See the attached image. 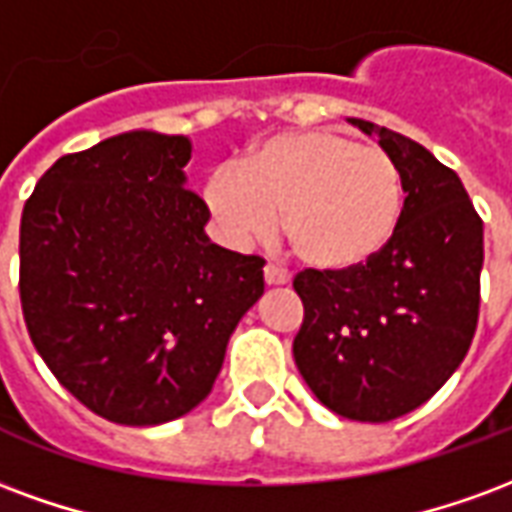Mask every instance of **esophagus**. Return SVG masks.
<instances>
[{"label": "esophagus", "instance_id": "esophagus-1", "mask_svg": "<svg viewBox=\"0 0 512 512\" xmlns=\"http://www.w3.org/2000/svg\"><path fill=\"white\" fill-rule=\"evenodd\" d=\"M263 277H266V285H288L290 282L288 271H285V268L274 266V263H268V266L263 268Z\"/></svg>", "mask_w": 512, "mask_h": 512}]
</instances>
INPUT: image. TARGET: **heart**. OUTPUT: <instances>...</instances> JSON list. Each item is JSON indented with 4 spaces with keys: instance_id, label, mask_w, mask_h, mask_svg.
<instances>
[{
    "instance_id": "heart-1",
    "label": "heart",
    "mask_w": 512,
    "mask_h": 512,
    "mask_svg": "<svg viewBox=\"0 0 512 512\" xmlns=\"http://www.w3.org/2000/svg\"><path fill=\"white\" fill-rule=\"evenodd\" d=\"M403 197L395 158L329 128L271 136L241 169H216L202 189L230 244L268 238L279 213L296 255L321 271H351L381 255L400 227Z\"/></svg>"
}]
</instances>
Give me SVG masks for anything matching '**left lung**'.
<instances>
[{"label":"left lung","mask_w":512,"mask_h":512,"mask_svg":"<svg viewBox=\"0 0 512 512\" xmlns=\"http://www.w3.org/2000/svg\"><path fill=\"white\" fill-rule=\"evenodd\" d=\"M376 134L403 175V219L370 263L293 279L304 323L293 359L315 397L356 422H389L439 392L472 345L480 312L483 219L461 178L408 136Z\"/></svg>","instance_id":"8db88e82"}]
</instances>
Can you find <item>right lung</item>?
Wrapping results in <instances>:
<instances>
[{
    "mask_svg": "<svg viewBox=\"0 0 512 512\" xmlns=\"http://www.w3.org/2000/svg\"><path fill=\"white\" fill-rule=\"evenodd\" d=\"M186 136L128 131L54 161L21 213V310L43 362L117 425H161L213 389L257 255L211 244Z\"/></svg>",
    "mask_w": 512,
    "mask_h": 512,
    "instance_id": "right-lung-1",
    "label": "right lung"
}]
</instances>
